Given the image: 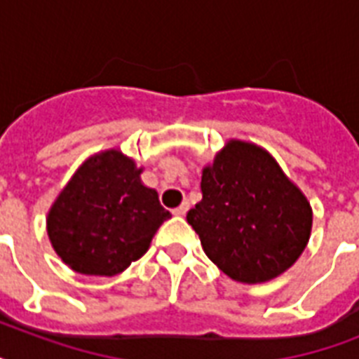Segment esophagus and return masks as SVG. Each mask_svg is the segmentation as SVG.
Here are the masks:
<instances>
[{"label":"esophagus","instance_id":"1","mask_svg":"<svg viewBox=\"0 0 359 359\" xmlns=\"http://www.w3.org/2000/svg\"><path fill=\"white\" fill-rule=\"evenodd\" d=\"M188 208H190V205H188V203H182V205H179V207L175 208L173 210V214L175 216H184L186 212H188Z\"/></svg>","mask_w":359,"mask_h":359}]
</instances>
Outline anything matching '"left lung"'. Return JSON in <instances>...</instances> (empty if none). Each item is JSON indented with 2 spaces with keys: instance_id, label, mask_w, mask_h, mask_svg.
Returning <instances> with one entry per match:
<instances>
[{
  "instance_id": "obj_1",
  "label": "left lung",
  "mask_w": 359,
  "mask_h": 359,
  "mask_svg": "<svg viewBox=\"0 0 359 359\" xmlns=\"http://www.w3.org/2000/svg\"><path fill=\"white\" fill-rule=\"evenodd\" d=\"M201 194L186 219L208 259L231 279L278 278L306 250L311 207L261 147L229 141L203 169Z\"/></svg>"
}]
</instances>
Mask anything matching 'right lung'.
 I'll list each match as a JSON object with an SVG mask.
<instances>
[{"label":"right lung","instance_id":"right-lung-1","mask_svg":"<svg viewBox=\"0 0 359 359\" xmlns=\"http://www.w3.org/2000/svg\"><path fill=\"white\" fill-rule=\"evenodd\" d=\"M141 169L119 151L95 154L65 186L48 214V236L65 264L87 276H115L137 261L171 218Z\"/></svg>","mask_w":359,"mask_h":359}]
</instances>
